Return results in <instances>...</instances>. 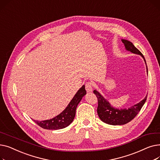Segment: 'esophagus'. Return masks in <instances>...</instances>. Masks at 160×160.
<instances>
[{"instance_id": "1", "label": "esophagus", "mask_w": 160, "mask_h": 160, "mask_svg": "<svg viewBox=\"0 0 160 160\" xmlns=\"http://www.w3.org/2000/svg\"><path fill=\"white\" fill-rule=\"evenodd\" d=\"M93 84L92 82H88L86 83V89L88 93H89V92H91L93 91Z\"/></svg>"}]
</instances>
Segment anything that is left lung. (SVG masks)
Listing matches in <instances>:
<instances>
[{
    "label": "left lung",
    "instance_id": "8db88e82",
    "mask_svg": "<svg viewBox=\"0 0 160 160\" xmlns=\"http://www.w3.org/2000/svg\"><path fill=\"white\" fill-rule=\"evenodd\" d=\"M122 42L124 43L126 49L133 54L141 55L144 59V61L146 63L143 55L133 45L132 42L126 39H122ZM147 71L148 72L147 67ZM93 93L95 94L98 99L97 113L99 118L102 122L111 125H122L131 121L139 112L142 106L145 103L147 98V95L145 98L139 103L128 109H121L119 110V109L113 108L111 106L110 102L100 95L97 90H94Z\"/></svg>",
    "mask_w": 160,
    "mask_h": 160
}]
</instances>
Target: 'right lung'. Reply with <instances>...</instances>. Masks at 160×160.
<instances>
[{
    "mask_svg": "<svg viewBox=\"0 0 160 160\" xmlns=\"http://www.w3.org/2000/svg\"><path fill=\"white\" fill-rule=\"evenodd\" d=\"M86 94V91L85 86L83 85L77 91L68 106L60 114L49 120L41 121L33 120V121L41 128L47 130H60L68 127L73 121L78 104Z\"/></svg>",
    "mask_w": 160,
    "mask_h": 160,
    "instance_id": "right-lung-1",
    "label": "right lung"
}]
</instances>
